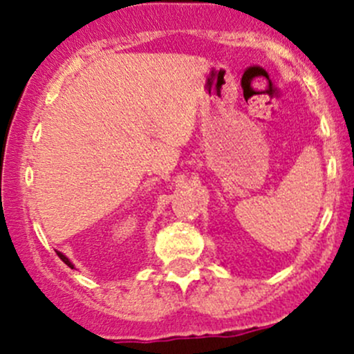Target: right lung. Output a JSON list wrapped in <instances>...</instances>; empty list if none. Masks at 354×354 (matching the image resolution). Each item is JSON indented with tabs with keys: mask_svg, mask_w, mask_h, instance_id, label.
<instances>
[{
	"mask_svg": "<svg viewBox=\"0 0 354 354\" xmlns=\"http://www.w3.org/2000/svg\"><path fill=\"white\" fill-rule=\"evenodd\" d=\"M56 253H58V257H59V259H62V260H63V262H65L68 267H71V269H73V266H71V262H70V260H68V259H66V257H65V255H63V253H62V252H56Z\"/></svg>",
	"mask_w": 354,
	"mask_h": 354,
	"instance_id": "1",
	"label": "right lung"
}]
</instances>
